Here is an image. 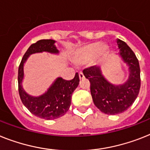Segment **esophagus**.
Wrapping results in <instances>:
<instances>
[{
	"label": "esophagus",
	"mask_w": 150,
	"mask_h": 150,
	"mask_svg": "<svg viewBox=\"0 0 150 150\" xmlns=\"http://www.w3.org/2000/svg\"><path fill=\"white\" fill-rule=\"evenodd\" d=\"M79 77H80V80H83L84 79V75L82 72H80V74H79Z\"/></svg>",
	"instance_id": "1"
}]
</instances>
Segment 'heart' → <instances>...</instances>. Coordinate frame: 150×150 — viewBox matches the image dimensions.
Listing matches in <instances>:
<instances>
[{"label":"heart","instance_id":"b5f03b06","mask_svg":"<svg viewBox=\"0 0 150 150\" xmlns=\"http://www.w3.org/2000/svg\"><path fill=\"white\" fill-rule=\"evenodd\" d=\"M106 52L107 50L105 46H103L100 42H94L80 48L76 53V60L83 63L94 58L96 55L102 58L106 56Z\"/></svg>","mask_w":150,"mask_h":150}]
</instances>
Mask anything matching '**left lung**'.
Masks as SVG:
<instances>
[{
    "label": "left lung",
    "mask_w": 150,
    "mask_h": 150,
    "mask_svg": "<svg viewBox=\"0 0 150 150\" xmlns=\"http://www.w3.org/2000/svg\"><path fill=\"white\" fill-rule=\"evenodd\" d=\"M118 54L128 66L129 77L124 83H111L102 74L99 66H93L83 73L90 82V92L95 106L101 112L116 115L124 112L133 104L140 89V68L138 59L124 41L117 40Z\"/></svg>",
    "instance_id": "8db88e82"
}]
</instances>
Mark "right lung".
<instances>
[{
	"label": "right lung",
	"mask_w": 150,
	"mask_h": 150,
	"mask_svg": "<svg viewBox=\"0 0 150 150\" xmlns=\"http://www.w3.org/2000/svg\"><path fill=\"white\" fill-rule=\"evenodd\" d=\"M54 40H40L30 46L23 55L18 69V90L21 100L28 110L36 117L44 120H54L64 116L71 104L72 93L79 85V74L76 73L71 80L57 77L44 94L33 96L28 94L23 87L24 77L23 66L31 54L42 52L58 54L59 50Z\"/></svg>",
	"instance_id": "obj_1"
}]
</instances>
